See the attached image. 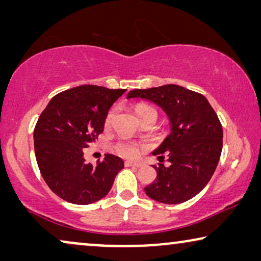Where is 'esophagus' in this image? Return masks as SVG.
<instances>
[{"label":"esophagus","mask_w":261,"mask_h":261,"mask_svg":"<svg viewBox=\"0 0 261 261\" xmlns=\"http://www.w3.org/2000/svg\"><path fill=\"white\" fill-rule=\"evenodd\" d=\"M124 165H126V166H133V167H140L141 164L133 163V162H129V160H127V162H124Z\"/></svg>","instance_id":"obj_1"}]
</instances>
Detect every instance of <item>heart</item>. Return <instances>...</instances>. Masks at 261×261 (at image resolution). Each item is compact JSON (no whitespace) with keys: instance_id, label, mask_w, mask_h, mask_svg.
I'll return each instance as SVG.
<instances>
[{"instance_id":"b5f03b06","label":"heart","mask_w":261,"mask_h":261,"mask_svg":"<svg viewBox=\"0 0 261 261\" xmlns=\"http://www.w3.org/2000/svg\"><path fill=\"white\" fill-rule=\"evenodd\" d=\"M148 109H152V108L148 106L139 105L135 107V113H137V115L139 117L142 113H145L146 110H148ZM114 116H115V109H110L108 114H107L106 120H105L106 126H109V124L112 123ZM141 148H142L141 145H139L134 141H129V140H120L115 145L116 152L119 153L120 155L124 156V158H137V156L140 154Z\"/></svg>"}]
</instances>
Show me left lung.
<instances>
[{"label":"left lung","instance_id":"8db88e82","mask_svg":"<svg viewBox=\"0 0 261 261\" xmlns=\"http://www.w3.org/2000/svg\"><path fill=\"white\" fill-rule=\"evenodd\" d=\"M127 98L147 99L166 113L171 133L153 155H167L169 166L153 165L156 179L146 195L165 204H179L201 192L215 172L222 151L223 130L204 96L176 84L135 89Z\"/></svg>","mask_w":261,"mask_h":261}]
</instances>
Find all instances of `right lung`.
Instances as JSON below:
<instances>
[{
  "mask_svg": "<svg viewBox=\"0 0 261 261\" xmlns=\"http://www.w3.org/2000/svg\"><path fill=\"white\" fill-rule=\"evenodd\" d=\"M126 89L80 85L56 95L34 128V151L48 188L72 204H90L107 196L123 160L105 154L96 165L85 163L84 148L105 129L110 107Z\"/></svg>",
  "mask_w": 261,
  "mask_h": 261,
  "instance_id": "obj_1",
  "label": "right lung"
}]
</instances>
